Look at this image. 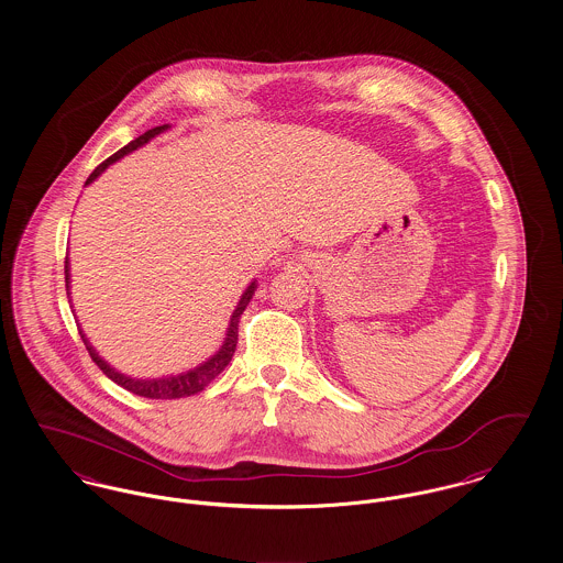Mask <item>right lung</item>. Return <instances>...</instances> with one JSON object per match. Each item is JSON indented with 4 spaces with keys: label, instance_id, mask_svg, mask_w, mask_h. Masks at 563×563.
I'll use <instances>...</instances> for the list:
<instances>
[{
    "label": "right lung",
    "instance_id": "right-lung-1",
    "mask_svg": "<svg viewBox=\"0 0 563 563\" xmlns=\"http://www.w3.org/2000/svg\"><path fill=\"white\" fill-rule=\"evenodd\" d=\"M167 129H169V124L154 126V129L146 131L144 135H140L137 140H133L131 144H126L124 148H120L117 154H112L108 161H103V163L90 174L89 179H87V186H89L90 181H95V179L99 178L112 163H117L124 154H129V152H133V150L142 148L144 144H148L152 137L161 135V133L167 131ZM65 286H67V290H69V261H67V258H65ZM254 292H256V282H252V284L245 288V292L239 298L238 307H235V311H233V316H231V322H229V328H227V336H224L222 347H220L216 354L211 355L208 362H203V364H199V366H195V368H190V371H186V373L172 375V377H161V379H133V377H126V375L119 373L117 368H112L103 357H99V354L92 350V345H90L89 339H87V334H85L82 330H80V336H82V341H85V345H87V350H89L92 362L103 371V375H106L108 379H112V382L119 384L120 387H124V389H129V391H133V394H137V396L156 398V400H172V398L192 396V394L206 389V387L227 368V364L231 362V357H233L235 350H238L239 318H241V313L245 311V307H247V302L252 300ZM67 295H69V292H67Z\"/></svg>",
    "mask_w": 563,
    "mask_h": 563
}]
</instances>
